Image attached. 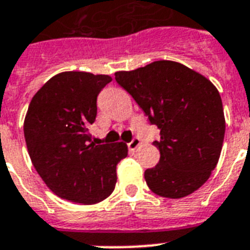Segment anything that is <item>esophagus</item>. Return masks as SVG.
<instances>
[{"instance_id": "34e87169", "label": "esophagus", "mask_w": 250, "mask_h": 250, "mask_svg": "<svg viewBox=\"0 0 250 250\" xmlns=\"http://www.w3.org/2000/svg\"><path fill=\"white\" fill-rule=\"evenodd\" d=\"M127 145H128L129 150H131V152H133V150H136V149L139 148V146H140V145H141V140H140V139H139V137H133L132 140L129 141V143Z\"/></svg>"}]
</instances>
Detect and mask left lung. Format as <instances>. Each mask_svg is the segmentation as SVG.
Listing matches in <instances>:
<instances>
[{
	"label": "left lung",
	"instance_id": "8db88e82",
	"mask_svg": "<svg viewBox=\"0 0 250 250\" xmlns=\"http://www.w3.org/2000/svg\"><path fill=\"white\" fill-rule=\"evenodd\" d=\"M150 125L160 128L158 165L145 170L152 192L182 198L209 179L221 156L226 122L219 92L201 74L172 61L115 72Z\"/></svg>",
	"mask_w": 250,
	"mask_h": 250
}]
</instances>
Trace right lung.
Segmentation results:
<instances>
[{
    "mask_svg": "<svg viewBox=\"0 0 250 250\" xmlns=\"http://www.w3.org/2000/svg\"><path fill=\"white\" fill-rule=\"evenodd\" d=\"M109 75L66 71L48 80L29 104L24 139L33 166L63 200L92 205L113 193L117 165L127 157L125 143L100 144L89 127L97 115V96Z\"/></svg>",
    "mask_w": 250,
    "mask_h": 250,
    "instance_id": "right-lung-1",
    "label": "right lung"
}]
</instances>
